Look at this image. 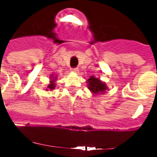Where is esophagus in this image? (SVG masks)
<instances>
[{"mask_svg":"<svg viewBox=\"0 0 157 157\" xmlns=\"http://www.w3.org/2000/svg\"><path fill=\"white\" fill-rule=\"evenodd\" d=\"M71 71L73 72H75V73H78V72H79V68H77V67H76V68H72Z\"/></svg>","mask_w":157,"mask_h":157,"instance_id":"esophagus-1","label":"esophagus"}]
</instances>
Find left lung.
<instances>
[{
	"label": "left lung",
	"instance_id": "8db88e82",
	"mask_svg": "<svg viewBox=\"0 0 157 157\" xmlns=\"http://www.w3.org/2000/svg\"><path fill=\"white\" fill-rule=\"evenodd\" d=\"M86 82L88 89L94 94H102L108 89L105 83L95 76H91Z\"/></svg>",
	"mask_w": 157,
	"mask_h": 157
}]
</instances>
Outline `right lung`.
<instances>
[{
    "label": "right lung",
    "mask_w": 157,
    "mask_h": 157,
    "mask_svg": "<svg viewBox=\"0 0 157 157\" xmlns=\"http://www.w3.org/2000/svg\"><path fill=\"white\" fill-rule=\"evenodd\" d=\"M56 77H57V76H54V75H50V79H51V81H50V84L48 86V89H46L47 91H48V90H50V91H51V90H53V89L55 88V81H56V79H57Z\"/></svg>",
    "instance_id": "right-lung-1"
}]
</instances>
